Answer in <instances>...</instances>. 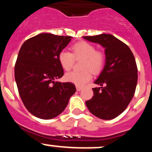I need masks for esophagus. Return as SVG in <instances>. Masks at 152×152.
Here are the masks:
<instances>
[{
	"label": "esophagus",
	"instance_id": "esophagus-1",
	"mask_svg": "<svg viewBox=\"0 0 152 152\" xmlns=\"http://www.w3.org/2000/svg\"><path fill=\"white\" fill-rule=\"evenodd\" d=\"M82 89V87H81V86H76V90L78 91H81Z\"/></svg>",
	"mask_w": 152,
	"mask_h": 152
}]
</instances>
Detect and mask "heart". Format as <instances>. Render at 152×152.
Masks as SVG:
<instances>
[{
    "label": "heart",
    "mask_w": 152,
    "mask_h": 152,
    "mask_svg": "<svg viewBox=\"0 0 152 152\" xmlns=\"http://www.w3.org/2000/svg\"><path fill=\"white\" fill-rule=\"evenodd\" d=\"M72 53L66 50H62L58 54V61L64 70H69L72 67L74 58L83 59L82 71H70L66 73L64 78L66 81L82 86L91 79V74H98L103 69L105 63V56L103 52L96 50L95 46L89 43L82 41L72 46Z\"/></svg>",
    "instance_id": "obj_1"
}]
</instances>
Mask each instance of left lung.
<instances>
[{
    "label": "left lung",
    "instance_id": "1",
    "mask_svg": "<svg viewBox=\"0 0 152 152\" xmlns=\"http://www.w3.org/2000/svg\"><path fill=\"white\" fill-rule=\"evenodd\" d=\"M105 48L104 69L92 88L94 96L86 105L92 114L104 120L117 117L126 109L135 93L138 70L132 50L124 43L111 34L83 36Z\"/></svg>",
    "mask_w": 152,
    "mask_h": 152
}]
</instances>
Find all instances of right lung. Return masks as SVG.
<instances>
[{"mask_svg":"<svg viewBox=\"0 0 152 152\" xmlns=\"http://www.w3.org/2000/svg\"><path fill=\"white\" fill-rule=\"evenodd\" d=\"M71 38L40 34L26 40L19 50L15 64V82L24 106L36 117H56L76 92L72 83L56 81L64 76L58 54Z\"/></svg>","mask_w":152,"mask_h":152,"instance_id":"add662e5","label":"right lung"}]
</instances>
